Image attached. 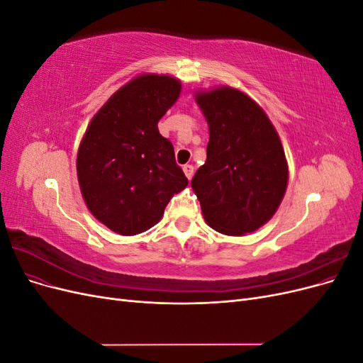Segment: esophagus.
Returning a JSON list of instances; mask_svg holds the SVG:
<instances>
[{"instance_id":"esophagus-1","label":"esophagus","mask_w":363,"mask_h":363,"mask_svg":"<svg viewBox=\"0 0 363 363\" xmlns=\"http://www.w3.org/2000/svg\"><path fill=\"white\" fill-rule=\"evenodd\" d=\"M183 172H184L186 177H188V180H191L192 175H194V167H192V164H184Z\"/></svg>"}]
</instances>
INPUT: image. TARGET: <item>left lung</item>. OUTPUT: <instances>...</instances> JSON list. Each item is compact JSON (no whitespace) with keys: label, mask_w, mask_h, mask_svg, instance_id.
<instances>
[{"label":"left lung","mask_w":363,"mask_h":363,"mask_svg":"<svg viewBox=\"0 0 363 363\" xmlns=\"http://www.w3.org/2000/svg\"><path fill=\"white\" fill-rule=\"evenodd\" d=\"M208 125L207 159L192 189L204 221L227 236L256 232L277 212L289 169L276 127L245 92L230 86L199 91Z\"/></svg>","instance_id":"left-lung-1"}]
</instances>
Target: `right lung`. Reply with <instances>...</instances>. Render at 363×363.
Returning a JSON list of instances; mask_svg holds the SVG:
<instances>
[{"label": "right lung", "mask_w": 363, "mask_h": 363, "mask_svg": "<svg viewBox=\"0 0 363 363\" xmlns=\"http://www.w3.org/2000/svg\"><path fill=\"white\" fill-rule=\"evenodd\" d=\"M182 83L140 74L108 98L77 152V179L89 212L112 232L139 235L156 225L174 194L188 186L159 121L179 100Z\"/></svg>", "instance_id": "add662e5"}]
</instances>
